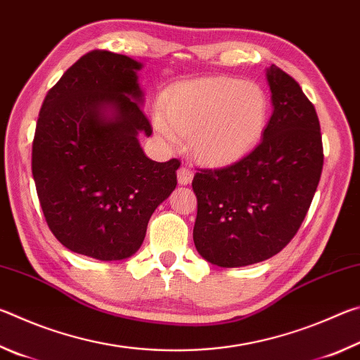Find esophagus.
I'll return each instance as SVG.
<instances>
[{
	"label": "esophagus",
	"instance_id": "esophagus-1",
	"mask_svg": "<svg viewBox=\"0 0 360 360\" xmlns=\"http://www.w3.org/2000/svg\"><path fill=\"white\" fill-rule=\"evenodd\" d=\"M192 178H193V173H192V169L191 168H187V167H181L179 169H178V182L181 186H187V184H191L192 182Z\"/></svg>",
	"mask_w": 360,
	"mask_h": 360
}]
</instances>
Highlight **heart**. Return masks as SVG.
I'll return each mask as SVG.
<instances>
[{
  "instance_id": "heart-1",
  "label": "heart",
  "mask_w": 360,
  "mask_h": 360,
  "mask_svg": "<svg viewBox=\"0 0 360 360\" xmlns=\"http://www.w3.org/2000/svg\"><path fill=\"white\" fill-rule=\"evenodd\" d=\"M270 115L268 95L259 84L235 77H205L179 84L165 96L154 129L169 146L188 136L200 163L222 167L259 144Z\"/></svg>"
}]
</instances>
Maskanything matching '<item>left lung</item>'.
Masks as SVG:
<instances>
[{
  "instance_id": "obj_1",
  "label": "left lung",
  "mask_w": 360,
  "mask_h": 360,
  "mask_svg": "<svg viewBox=\"0 0 360 360\" xmlns=\"http://www.w3.org/2000/svg\"><path fill=\"white\" fill-rule=\"evenodd\" d=\"M273 114L252 152L229 167L198 169L193 243L210 264L264 262L289 245L318 188L324 150L319 119L294 77L266 70Z\"/></svg>"
}]
</instances>
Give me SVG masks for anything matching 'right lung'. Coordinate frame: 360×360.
Wrapping results in <instances>:
<instances>
[{
    "label": "right lung",
    "mask_w": 360,
    "mask_h": 360,
    "mask_svg": "<svg viewBox=\"0 0 360 360\" xmlns=\"http://www.w3.org/2000/svg\"><path fill=\"white\" fill-rule=\"evenodd\" d=\"M141 68L120 53H85L49 90L36 124L32 172L46 222L65 248L96 260L131 257L178 184V158L154 162L139 146V133L152 135Z\"/></svg>",
    "instance_id": "right-lung-1"
}]
</instances>
